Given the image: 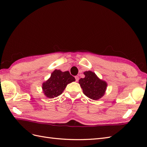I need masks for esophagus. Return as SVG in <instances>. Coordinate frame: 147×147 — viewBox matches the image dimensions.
<instances>
[{
  "mask_svg": "<svg viewBox=\"0 0 147 147\" xmlns=\"http://www.w3.org/2000/svg\"><path fill=\"white\" fill-rule=\"evenodd\" d=\"M75 80H76V81H78L79 80V77H78V76H75Z\"/></svg>",
  "mask_w": 147,
  "mask_h": 147,
  "instance_id": "34e87169",
  "label": "esophagus"
}]
</instances>
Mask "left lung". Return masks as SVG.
I'll return each instance as SVG.
<instances>
[{
    "instance_id": "8db88e82",
    "label": "left lung",
    "mask_w": 147,
    "mask_h": 147,
    "mask_svg": "<svg viewBox=\"0 0 147 147\" xmlns=\"http://www.w3.org/2000/svg\"><path fill=\"white\" fill-rule=\"evenodd\" d=\"M84 74L85 77L79 80V84L84 95L93 100L101 98L106 90L107 83L99 80L93 72L86 71Z\"/></svg>"
}]
</instances>
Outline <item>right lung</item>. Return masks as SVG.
Listing matches in <instances>:
<instances>
[{"mask_svg": "<svg viewBox=\"0 0 147 147\" xmlns=\"http://www.w3.org/2000/svg\"><path fill=\"white\" fill-rule=\"evenodd\" d=\"M75 81L69 71L63 72L60 70H55L50 78L43 84L42 89L47 97L54 98L60 95L67 85Z\"/></svg>", "mask_w": 147, "mask_h": 147, "instance_id": "1", "label": "right lung"}]
</instances>
